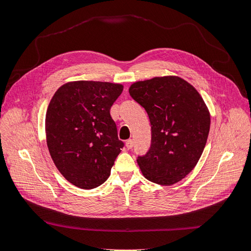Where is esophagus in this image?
<instances>
[{
  "instance_id": "1",
  "label": "esophagus",
  "mask_w": 251,
  "mask_h": 251,
  "mask_svg": "<svg viewBox=\"0 0 251 251\" xmlns=\"http://www.w3.org/2000/svg\"><path fill=\"white\" fill-rule=\"evenodd\" d=\"M125 146H126V148L128 149V150H129V149H131L132 147H134V141H132L131 139L127 140V141H126V143H125Z\"/></svg>"
}]
</instances>
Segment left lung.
<instances>
[{"instance_id":"left-lung-1","label":"left lung","mask_w":251,"mask_h":251,"mask_svg":"<svg viewBox=\"0 0 251 251\" xmlns=\"http://www.w3.org/2000/svg\"><path fill=\"white\" fill-rule=\"evenodd\" d=\"M129 94L151 123V148L137 163L149 181L173 185L196 166L206 146L210 113L200 93L176 75L130 85Z\"/></svg>"}]
</instances>
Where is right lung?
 Masks as SVG:
<instances>
[{"instance_id":"1","label":"right lung","mask_w":251,"mask_h":251,"mask_svg":"<svg viewBox=\"0 0 251 251\" xmlns=\"http://www.w3.org/2000/svg\"><path fill=\"white\" fill-rule=\"evenodd\" d=\"M123 88L109 82L74 81L52 96L45 116L47 147L57 169L77 188L102 184L124 147L110 115Z\"/></svg>"}]
</instances>
